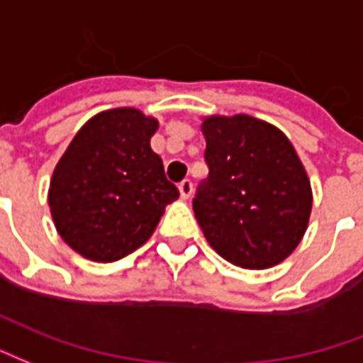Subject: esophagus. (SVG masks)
<instances>
[{
    "mask_svg": "<svg viewBox=\"0 0 363 363\" xmlns=\"http://www.w3.org/2000/svg\"><path fill=\"white\" fill-rule=\"evenodd\" d=\"M193 193V182L189 178H185L182 184H179V195H182V199H189Z\"/></svg>",
    "mask_w": 363,
    "mask_h": 363,
    "instance_id": "esophagus-1",
    "label": "esophagus"
}]
</instances>
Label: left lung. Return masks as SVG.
Returning <instances> with one entry per match:
<instances>
[{
    "label": "left lung",
    "mask_w": 363,
    "mask_h": 363,
    "mask_svg": "<svg viewBox=\"0 0 363 363\" xmlns=\"http://www.w3.org/2000/svg\"><path fill=\"white\" fill-rule=\"evenodd\" d=\"M208 176L193 213L218 255L243 269H267L300 243L311 187L286 135L251 116H213L203 123Z\"/></svg>",
    "instance_id": "8db88e82"
}]
</instances>
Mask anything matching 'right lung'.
<instances>
[{"label":"right lung","mask_w":363,"mask_h":363,"mask_svg":"<svg viewBox=\"0 0 363 363\" xmlns=\"http://www.w3.org/2000/svg\"><path fill=\"white\" fill-rule=\"evenodd\" d=\"M156 120L116 108L81 127L50 182L60 236L83 257L112 263L141 247L178 199L162 158L150 149Z\"/></svg>","instance_id":"obj_1"}]
</instances>
